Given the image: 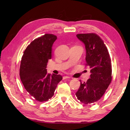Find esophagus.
<instances>
[{
    "instance_id": "34e87169",
    "label": "esophagus",
    "mask_w": 130,
    "mask_h": 130,
    "mask_svg": "<svg viewBox=\"0 0 130 130\" xmlns=\"http://www.w3.org/2000/svg\"><path fill=\"white\" fill-rule=\"evenodd\" d=\"M70 77L69 76H63V80H65V79H67V78H70Z\"/></svg>"
}]
</instances>
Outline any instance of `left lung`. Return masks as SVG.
<instances>
[{
  "label": "left lung",
  "instance_id": "1",
  "mask_svg": "<svg viewBox=\"0 0 130 130\" xmlns=\"http://www.w3.org/2000/svg\"><path fill=\"white\" fill-rule=\"evenodd\" d=\"M76 36L85 45L86 65L91 69V75L87 82H80L76 95L81 102L89 104L102 98L111 82V60L106 46L98 35L78 34Z\"/></svg>",
  "mask_w": 130,
  "mask_h": 130
}]
</instances>
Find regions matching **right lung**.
<instances>
[{"mask_svg": "<svg viewBox=\"0 0 130 130\" xmlns=\"http://www.w3.org/2000/svg\"><path fill=\"white\" fill-rule=\"evenodd\" d=\"M57 36L46 34L31 42L22 57L20 77L26 91L40 102L47 101L62 77L47 73V63L52 58V46Z\"/></svg>", "mask_w": 130, "mask_h": 130, "instance_id": "obj_1", "label": "right lung"}]
</instances>
